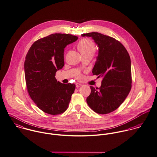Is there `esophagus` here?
<instances>
[{"mask_svg": "<svg viewBox=\"0 0 157 157\" xmlns=\"http://www.w3.org/2000/svg\"><path fill=\"white\" fill-rule=\"evenodd\" d=\"M82 85V84H79V83H76V87H77V88H78V87H81Z\"/></svg>", "mask_w": 157, "mask_h": 157, "instance_id": "esophagus-1", "label": "esophagus"}]
</instances>
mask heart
Segmentation results:
<instances>
[{
    "instance_id": "obj_1",
    "label": "heart",
    "mask_w": 157,
    "mask_h": 157,
    "mask_svg": "<svg viewBox=\"0 0 157 157\" xmlns=\"http://www.w3.org/2000/svg\"><path fill=\"white\" fill-rule=\"evenodd\" d=\"M78 47L82 55L87 53H94L96 49L94 43L88 39L81 40L79 41Z\"/></svg>"
}]
</instances>
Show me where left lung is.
<instances>
[{"instance_id": "1", "label": "left lung", "mask_w": 157, "mask_h": 157, "mask_svg": "<svg viewBox=\"0 0 157 157\" xmlns=\"http://www.w3.org/2000/svg\"><path fill=\"white\" fill-rule=\"evenodd\" d=\"M98 46L93 75L102 78L100 88L90 86L87 104L94 112L105 114L122 104L131 88V66L129 53L121 43L109 36L92 32L83 34Z\"/></svg>"}]
</instances>
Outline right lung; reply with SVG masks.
<instances>
[{"label":"right lung","mask_w":157,"mask_h":157,"mask_svg":"<svg viewBox=\"0 0 157 157\" xmlns=\"http://www.w3.org/2000/svg\"><path fill=\"white\" fill-rule=\"evenodd\" d=\"M78 39L70 34H51L34 42L26 56L24 69L28 91L46 113L59 114L68 108L75 85L61 83L55 73L64 66L65 48Z\"/></svg>","instance_id":"1"}]
</instances>
